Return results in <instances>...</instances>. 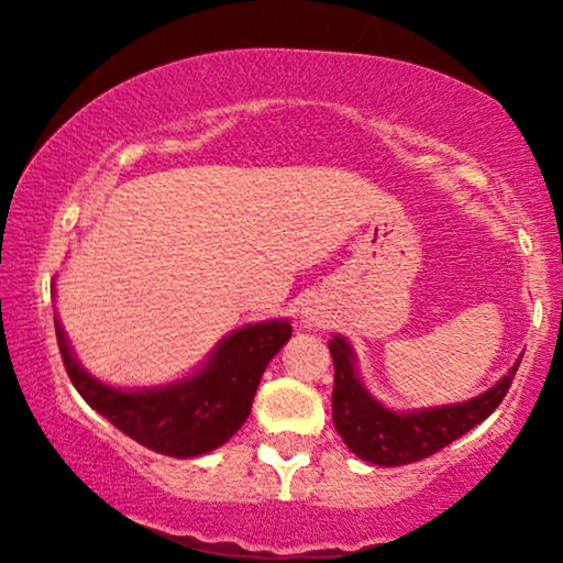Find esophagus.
Instances as JSON below:
<instances>
[{"label":"esophagus","instance_id":"esophagus-1","mask_svg":"<svg viewBox=\"0 0 563 563\" xmlns=\"http://www.w3.org/2000/svg\"><path fill=\"white\" fill-rule=\"evenodd\" d=\"M305 318H307V314H305ZM307 320H312V318H307ZM307 320H305V322H307Z\"/></svg>","mask_w":563,"mask_h":563}]
</instances>
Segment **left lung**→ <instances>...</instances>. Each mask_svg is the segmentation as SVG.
<instances>
[{
    "label": "left lung",
    "instance_id": "8db88e82",
    "mask_svg": "<svg viewBox=\"0 0 563 563\" xmlns=\"http://www.w3.org/2000/svg\"><path fill=\"white\" fill-rule=\"evenodd\" d=\"M335 366L333 422L345 445L358 459L379 466H402L428 459L445 445L487 420L510 389L520 361L484 395L459 405L428 407V410L395 412L368 395L356 374V356L349 341L335 335L330 341Z\"/></svg>",
    "mask_w": 563,
    "mask_h": 563
}]
</instances>
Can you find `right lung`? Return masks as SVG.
<instances>
[{
  "label": "right lung",
  "instance_id": "right-lung-1",
  "mask_svg": "<svg viewBox=\"0 0 563 563\" xmlns=\"http://www.w3.org/2000/svg\"><path fill=\"white\" fill-rule=\"evenodd\" d=\"M56 338L68 379L91 410L145 449L174 459H195L220 449L249 418L258 382L284 343L289 320L245 325L218 343L207 364L187 379L153 389H114L74 358L64 328Z\"/></svg>",
  "mask_w": 563,
  "mask_h": 563
}]
</instances>
